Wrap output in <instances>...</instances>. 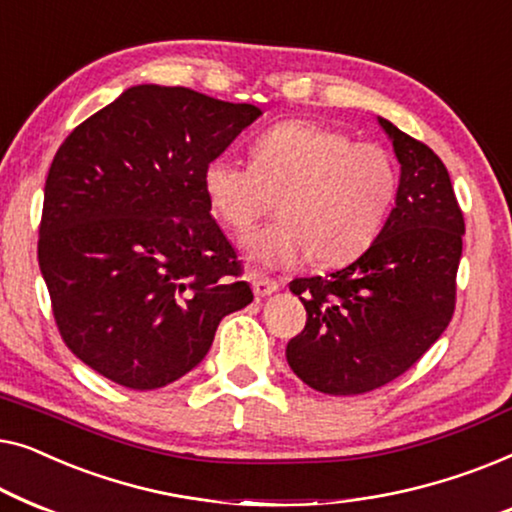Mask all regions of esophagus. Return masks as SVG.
I'll return each instance as SVG.
<instances>
[{
    "label": "esophagus",
    "mask_w": 512,
    "mask_h": 512,
    "mask_svg": "<svg viewBox=\"0 0 512 512\" xmlns=\"http://www.w3.org/2000/svg\"><path fill=\"white\" fill-rule=\"evenodd\" d=\"M250 285H253V292H255V297H269V294H273L278 290V283L273 278H269V276H264V273H257V271H253L250 273Z\"/></svg>",
    "instance_id": "obj_1"
}]
</instances>
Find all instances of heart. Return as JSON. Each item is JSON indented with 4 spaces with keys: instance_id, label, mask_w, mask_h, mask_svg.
<instances>
[{
    "instance_id": "obj_1",
    "label": "heart",
    "mask_w": 512,
    "mask_h": 512,
    "mask_svg": "<svg viewBox=\"0 0 512 512\" xmlns=\"http://www.w3.org/2000/svg\"><path fill=\"white\" fill-rule=\"evenodd\" d=\"M211 211L246 234L273 208L283 218L248 236L243 248L264 266L311 257L320 266L357 259L378 239L399 187L397 164L376 143L311 120H285L259 136L253 164L220 155L206 164Z\"/></svg>"
}]
</instances>
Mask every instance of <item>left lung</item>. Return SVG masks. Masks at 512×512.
I'll list each match as a JSON object with an SVG mask.
<instances>
[{
    "mask_svg": "<svg viewBox=\"0 0 512 512\" xmlns=\"http://www.w3.org/2000/svg\"><path fill=\"white\" fill-rule=\"evenodd\" d=\"M380 125L401 164L397 206L350 266L290 283L308 318L287 343V364L308 387L334 397L392 383L455 313L464 213L450 174L427 143L385 118Z\"/></svg>",
    "mask_w": 512,
    "mask_h": 512,
    "instance_id": "left-lung-1",
    "label": "left lung"
}]
</instances>
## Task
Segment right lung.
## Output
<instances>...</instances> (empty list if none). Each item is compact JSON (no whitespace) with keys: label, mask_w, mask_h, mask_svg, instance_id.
I'll return each mask as SVG.
<instances>
[{"label":"right lung","mask_w":512,"mask_h":512,"mask_svg":"<svg viewBox=\"0 0 512 512\" xmlns=\"http://www.w3.org/2000/svg\"><path fill=\"white\" fill-rule=\"evenodd\" d=\"M259 115L136 85L57 148L39 266L62 341L104 378L129 390L174 383L206 357L220 320L253 301L201 176Z\"/></svg>","instance_id":"obj_1"}]
</instances>
